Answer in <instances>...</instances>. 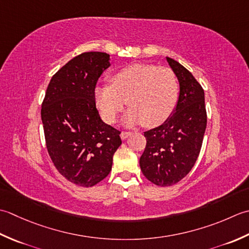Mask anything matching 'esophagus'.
<instances>
[{
  "instance_id": "1",
  "label": "esophagus",
  "mask_w": 249,
  "mask_h": 249,
  "mask_svg": "<svg viewBox=\"0 0 249 249\" xmlns=\"http://www.w3.org/2000/svg\"><path fill=\"white\" fill-rule=\"evenodd\" d=\"M130 135H131V132H124V131H123L120 133V138H121V140H126Z\"/></svg>"
}]
</instances>
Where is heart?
<instances>
[{"label":"heart","mask_w":249,"mask_h":249,"mask_svg":"<svg viewBox=\"0 0 249 249\" xmlns=\"http://www.w3.org/2000/svg\"><path fill=\"white\" fill-rule=\"evenodd\" d=\"M179 98V84L167 67L138 63L119 70L110 77V86L94 90L96 107L107 124H114L126 104L124 123L143 124L153 128L171 117Z\"/></svg>","instance_id":"obj_1"}]
</instances>
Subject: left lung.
Returning <instances> with one entry per match:
<instances>
[{
  "mask_svg": "<svg viewBox=\"0 0 249 249\" xmlns=\"http://www.w3.org/2000/svg\"><path fill=\"white\" fill-rule=\"evenodd\" d=\"M179 83V98L171 117L144 132L146 148L140 158L144 176L161 187L175 185L199 157L206 129L204 90L188 70L166 57Z\"/></svg>",
  "mask_w": 249,
  "mask_h": 249,
  "instance_id": "obj_1",
  "label": "left lung"
}]
</instances>
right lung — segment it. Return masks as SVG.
<instances>
[{"instance_id": "right-lung-1", "label": "right lung", "mask_w": 249, "mask_h": 249, "mask_svg": "<svg viewBox=\"0 0 249 249\" xmlns=\"http://www.w3.org/2000/svg\"><path fill=\"white\" fill-rule=\"evenodd\" d=\"M109 54L84 53L55 73L42 104L48 154L59 173L73 184L92 187L109 174L121 145L120 132L101 119L94 89Z\"/></svg>"}]
</instances>
